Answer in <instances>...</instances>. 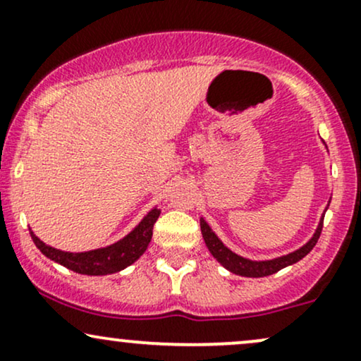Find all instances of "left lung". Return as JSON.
<instances>
[{
  "label": "left lung",
  "instance_id": "8db88e82",
  "mask_svg": "<svg viewBox=\"0 0 361 361\" xmlns=\"http://www.w3.org/2000/svg\"><path fill=\"white\" fill-rule=\"evenodd\" d=\"M323 219H321L318 228H316L314 235H312L311 240L307 242L306 245H302L301 249L290 252L288 255H282V257H277L272 260H259V262L257 260H249V259L240 257V255L233 254L232 250L227 249V247L220 242V238L212 232V228L208 227V224L203 219L200 220V227H202V235L208 247V250L212 252V255H214V257L219 260L225 269H228L230 272H233V274L237 276L266 277V276L276 274L277 271L290 266V264H296L298 260H301L302 257H306V255L310 254L321 235V230H323Z\"/></svg>",
  "mask_w": 361,
  "mask_h": 361
}]
</instances>
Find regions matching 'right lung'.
<instances>
[{
	"label": "right lung",
	"mask_w": 361,
	"mask_h": 361,
	"mask_svg": "<svg viewBox=\"0 0 361 361\" xmlns=\"http://www.w3.org/2000/svg\"><path fill=\"white\" fill-rule=\"evenodd\" d=\"M159 214H161L159 208H153L129 235H126L123 240L116 242L114 245L97 250L79 252V254L54 249V247L43 244L33 232L30 233H32L35 245L40 249L42 254L55 260V262L62 264L63 267L85 276H106L123 271L145 254L151 242V237H153V227Z\"/></svg>",
	"instance_id": "right-lung-1"
}]
</instances>
